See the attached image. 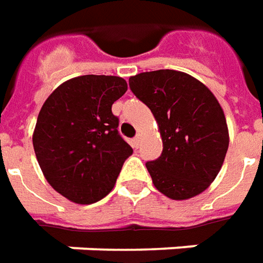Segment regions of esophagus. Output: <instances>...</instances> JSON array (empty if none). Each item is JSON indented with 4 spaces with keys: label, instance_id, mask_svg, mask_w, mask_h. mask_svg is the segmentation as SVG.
Listing matches in <instances>:
<instances>
[{
    "label": "esophagus",
    "instance_id": "esophagus-1",
    "mask_svg": "<svg viewBox=\"0 0 263 263\" xmlns=\"http://www.w3.org/2000/svg\"><path fill=\"white\" fill-rule=\"evenodd\" d=\"M139 141H141V137H139V135H137V137H135V138L132 139V145L135 146V148H138V145H139Z\"/></svg>",
    "mask_w": 263,
    "mask_h": 263
}]
</instances>
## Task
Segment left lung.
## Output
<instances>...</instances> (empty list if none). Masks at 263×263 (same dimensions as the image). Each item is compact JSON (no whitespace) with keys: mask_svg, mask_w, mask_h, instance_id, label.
Masks as SVG:
<instances>
[{"mask_svg":"<svg viewBox=\"0 0 263 263\" xmlns=\"http://www.w3.org/2000/svg\"><path fill=\"white\" fill-rule=\"evenodd\" d=\"M129 87L151 109L161 135V155L145 164L157 190L173 200L204 192L229 146L226 118L216 96L200 80L170 69L131 76Z\"/></svg>","mask_w":263,"mask_h":263,"instance_id":"8db88e82","label":"left lung"}]
</instances>
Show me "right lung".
Listing matches in <instances>:
<instances>
[{"instance_id": "obj_1", "label": "right lung", "mask_w": 263, "mask_h": 263, "mask_svg": "<svg viewBox=\"0 0 263 263\" xmlns=\"http://www.w3.org/2000/svg\"><path fill=\"white\" fill-rule=\"evenodd\" d=\"M126 89L122 78L85 74L62 83L42 106L34 153L50 185L73 203L90 204L109 194L132 154L112 114Z\"/></svg>"}]
</instances>
